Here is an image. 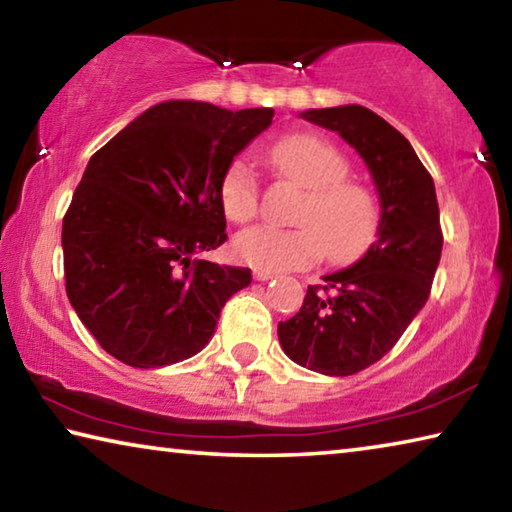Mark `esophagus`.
I'll use <instances>...</instances> for the list:
<instances>
[{
  "instance_id": "esophagus-1",
  "label": "esophagus",
  "mask_w": 512,
  "mask_h": 512,
  "mask_svg": "<svg viewBox=\"0 0 512 512\" xmlns=\"http://www.w3.org/2000/svg\"><path fill=\"white\" fill-rule=\"evenodd\" d=\"M253 275H255V280H257V282H266V280H271V277H273L275 273H271V271H262V268H257V271H255Z\"/></svg>"
}]
</instances>
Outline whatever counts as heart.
<instances>
[{
    "instance_id": "1",
    "label": "heart",
    "mask_w": 512,
    "mask_h": 512,
    "mask_svg": "<svg viewBox=\"0 0 512 512\" xmlns=\"http://www.w3.org/2000/svg\"><path fill=\"white\" fill-rule=\"evenodd\" d=\"M280 176L307 189L296 228L255 225L235 239V253L262 271H298L327 257L348 264L366 253L379 230V205L372 189L350 176V160L339 146L314 133H293L268 149ZM223 214L248 223L259 210V183L244 160L230 162L219 180Z\"/></svg>"
}]
</instances>
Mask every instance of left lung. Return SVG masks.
Here are the masks:
<instances>
[{
	"mask_svg": "<svg viewBox=\"0 0 512 512\" xmlns=\"http://www.w3.org/2000/svg\"><path fill=\"white\" fill-rule=\"evenodd\" d=\"M302 117L357 149L381 201L377 241L368 253L325 275V284H311L298 314L277 325L289 359L348 377L391 352L429 298L443 253L436 187L409 140L377 112L339 106Z\"/></svg>",
	"mask_w": 512,
	"mask_h": 512,
	"instance_id": "obj_1",
	"label": "left lung"
}]
</instances>
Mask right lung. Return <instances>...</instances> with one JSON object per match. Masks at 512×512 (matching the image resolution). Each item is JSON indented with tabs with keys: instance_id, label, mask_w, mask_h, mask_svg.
Listing matches in <instances>:
<instances>
[{
	"instance_id": "obj_1",
	"label": "right lung",
	"mask_w": 512,
	"mask_h": 512,
	"mask_svg": "<svg viewBox=\"0 0 512 512\" xmlns=\"http://www.w3.org/2000/svg\"><path fill=\"white\" fill-rule=\"evenodd\" d=\"M273 108L164 101L92 155L63 219L65 291L81 323L133 368L185 361L210 343L250 268L196 255L219 248V180Z\"/></svg>"
}]
</instances>
